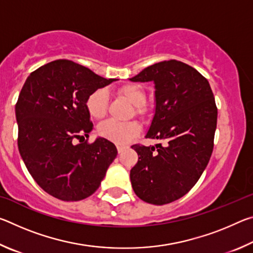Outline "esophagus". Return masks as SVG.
<instances>
[{
	"label": "esophagus",
	"instance_id": "34e87169",
	"mask_svg": "<svg viewBox=\"0 0 253 253\" xmlns=\"http://www.w3.org/2000/svg\"><path fill=\"white\" fill-rule=\"evenodd\" d=\"M126 148H127V146H125V145H117V151L119 154L123 153Z\"/></svg>",
	"mask_w": 253,
	"mask_h": 253
}]
</instances>
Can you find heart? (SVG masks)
<instances>
[{
  "label": "heart",
  "mask_w": 253,
  "mask_h": 253,
  "mask_svg": "<svg viewBox=\"0 0 253 253\" xmlns=\"http://www.w3.org/2000/svg\"><path fill=\"white\" fill-rule=\"evenodd\" d=\"M119 92L136 107L137 114H143V106L146 102L145 91L138 84H126L119 89ZM109 100V93L105 88L97 89L89 95L85 107L88 113L93 118L104 117ZM140 130V127L135 122L122 123L115 119H108L99 126V132L102 137L118 144H125Z\"/></svg>",
  "instance_id": "heart-1"
}]
</instances>
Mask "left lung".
<instances>
[{
    "label": "left lung",
    "instance_id": "obj_1",
    "mask_svg": "<svg viewBox=\"0 0 253 253\" xmlns=\"http://www.w3.org/2000/svg\"><path fill=\"white\" fill-rule=\"evenodd\" d=\"M153 83L155 110L146 138L164 144L132 145L138 162L130 169L135 194L163 205L185 195L199 181L213 151L217 109L209 81L177 60L149 66L129 79Z\"/></svg>",
    "mask_w": 253,
    "mask_h": 253
}]
</instances>
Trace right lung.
<instances>
[{
	"mask_svg": "<svg viewBox=\"0 0 253 253\" xmlns=\"http://www.w3.org/2000/svg\"><path fill=\"white\" fill-rule=\"evenodd\" d=\"M105 79L70 60H55L33 71L15 105L18 146L25 166L42 190L62 201L95 193L117 148L104 137L76 144L92 129L85 101Z\"/></svg>",
	"mask_w": 253,
	"mask_h": 253,
	"instance_id": "obj_1",
	"label": "right lung"
}]
</instances>
